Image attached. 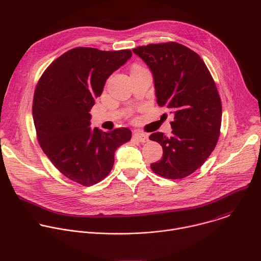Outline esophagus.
Masks as SVG:
<instances>
[{"label": "esophagus", "mask_w": 261, "mask_h": 261, "mask_svg": "<svg viewBox=\"0 0 261 261\" xmlns=\"http://www.w3.org/2000/svg\"><path fill=\"white\" fill-rule=\"evenodd\" d=\"M133 137L136 140L140 141V142H147L148 141V136L145 133H142L141 131H135Z\"/></svg>", "instance_id": "34e87169"}]
</instances>
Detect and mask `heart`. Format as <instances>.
<instances>
[{
	"label": "heart",
	"instance_id": "obj_1",
	"mask_svg": "<svg viewBox=\"0 0 261 261\" xmlns=\"http://www.w3.org/2000/svg\"><path fill=\"white\" fill-rule=\"evenodd\" d=\"M137 68H140V67H138V66H134L133 67V69H137Z\"/></svg>",
	"mask_w": 261,
	"mask_h": 261
}]
</instances>
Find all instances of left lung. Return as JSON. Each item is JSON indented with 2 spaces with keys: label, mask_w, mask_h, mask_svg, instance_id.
I'll return each mask as SVG.
<instances>
[{
  "label": "left lung",
  "mask_w": 261,
  "mask_h": 261,
  "mask_svg": "<svg viewBox=\"0 0 261 261\" xmlns=\"http://www.w3.org/2000/svg\"><path fill=\"white\" fill-rule=\"evenodd\" d=\"M133 53L153 74L158 104L173 115L170 136H150L163 148L162 159L151 168L167 178L186 177L205 162L220 135L222 104L215 82L200 57L181 44H148Z\"/></svg>",
  "instance_id": "1"
}]
</instances>
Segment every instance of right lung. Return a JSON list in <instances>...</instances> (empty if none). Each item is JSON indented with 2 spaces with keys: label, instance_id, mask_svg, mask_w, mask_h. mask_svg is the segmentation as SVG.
<instances>
[{
  "label": "right lung",
  "instance_id": "add662e5",
  "mask_svg": "<svg viewBox=\"0 0 261 261\" xmlns=\"http://www.w3.org/2000/svg\"><path fill=\"white\" fill-rule=\"evenodd\" d=\"M131 57L129 49L73 48L48 66L36 87L33 120L40 146L65 176L84 186L103 179L117 148L131 139L128 128L102 132L90 127L95 99Z\"/></svg>",
  "mask_w": 261,
  "mask_h": 261
}]
</instances>
